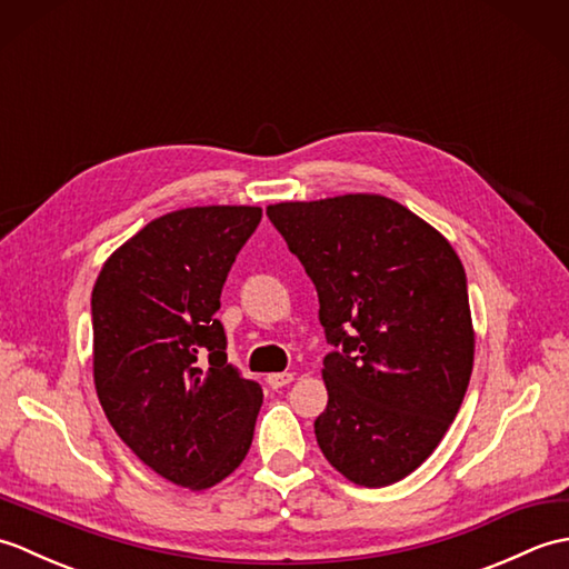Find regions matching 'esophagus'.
<instances>
[{"label": "esophagus", "mask_w": 569, "mask_h": 569, "mask_svg": "<svg viewBox=\"0 0 569 569\" xmlns=\"http://www.w3.org/2000/svg\"><path fill=\"white\" fill-rule=\"evenodd\" d=\"M291 381H293L291 371H276V373H269V377H266V383H269L271 389H283V386H288Z\"/></svg>", "instance_id": "esophagus-1"}]
</instances>
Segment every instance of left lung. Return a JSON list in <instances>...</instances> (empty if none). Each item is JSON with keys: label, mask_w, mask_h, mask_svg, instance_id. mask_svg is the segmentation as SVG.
Segmentation results:
<instances>
[{"label": "left lung", "mask_w": 569, "mask_h": 569, "mask_svg": "<svg viewBox=\"0 0 569 569\" xmlns=\"http://www.w3.org/2000/svg\"><path fill=\"white\" fill-rule=\"evenodd\" d=\"M310 276L332 352L316 438L359 487H389L432 455L467 393L465 266L438 229L381 196L266 208Z\"/></svg>", "instance_id": "obj_1"}]
</instances>
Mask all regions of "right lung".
<instances>
[{
  "label": "right lung",
  "mask_w": 569,
  "mask_h": 569,
  "mask_svg": "<svg viewBox=\"0 0 569 569\" xmlns=\"http://www.w3.org/2000/svg\"><path fill=\"white\" fill-rule=\"evenodd\" d=\"M261 208L168 212L119 247L92 291L94 386L119 438L156 475L208 489L247 457L263 391L227 361L214 318Z\"/></svg>",
  "instance_id": "1"
}]
</instances>
